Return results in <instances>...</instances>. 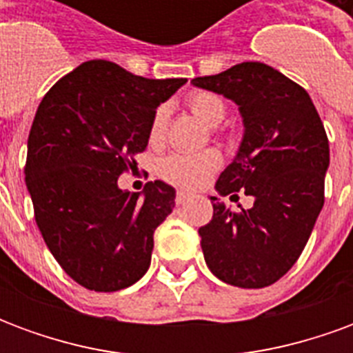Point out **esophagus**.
Returning a JSON list of instances; mask_svg holds the SVG:
<instances>
[{"label":"esophagus","mask_w":353,"mask_h":353,"mask_svg":"<svg viewBox=\"0 0 353 353\" xmlns=\"http://www.w3.org/2000/svg\"><path fill=\"white\" fill-rule=\"evenodd\" d=\"M191 199V194L189 192H185V191H177L176 194V202L177 204H183V202H187V200Z\"/></svg>","instance_id":"esophagus-1"}]
</instances>
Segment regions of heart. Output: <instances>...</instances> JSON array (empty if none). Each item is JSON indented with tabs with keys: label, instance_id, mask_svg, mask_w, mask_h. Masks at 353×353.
Wrapping results in <instances>:
<instances>
[{
	"label": "heart",
	"instance_id": "1",
	"mask_svg": "<svg viewBox=\"0 0 353 353\" xmlns=\"http://www.w3.org/2000/svg\"><path fill=\"white\" fill-rule=\"evenodd\" d=\"M189 108L208 126H217L225 117V101L217 94L194 92L189 98ZM166 121H168V108L161 105L154 111L149 126L151 141H161L166 130ZM219 164H221V154L214 149L200 153H172L159 162V172L170 183L192 189L204 183L219 168Z\"/></svg>",
	"mask_w": 353,
	"mask_h": 353
}]
</instances>
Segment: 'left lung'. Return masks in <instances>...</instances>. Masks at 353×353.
Segmentation results:
<instances>
[{
  "label": "left lung",
  "instance_id": "1",
  "mask_svg": "<svg viewBox=\"0 0 353 353\" xmlns=\"http://www.w3.org/2000/svg\"><path fill=\"white\" fill-rule=\"evenodd\" d=\"M191 85L238 105L244 136L215 191L253 199L250 210L236 214L210 196L214 217L199 229L204 259L225 283L266 288L295 265L323 208L325 128L308 92L261 62H242Z\"/></svg>",
  "mask_w": 353,
  "mask_h": 353
}]
</instances>
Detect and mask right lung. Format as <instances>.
<instances>
[{
	"label": "right lung",
	"mask_w": 353,
	"mask_h": 353,
	"mask_svg": "<svg viewBox=\"0 0 353 353\" xmlns=\"http://www.w3.org/2000/svg\"><path fill=\"white\" fill-rule=\"evenodd\" d=\"M185 83L88 60L37 108L26 161L35 223L54 259L83 288L119 291L151 265L154 229L176 206V189L157 179L130 192L117 181L132 157L145 151L157 108Z\"/></svg>",
	"instance_id": "right-lung-1"
}]
</instances>
